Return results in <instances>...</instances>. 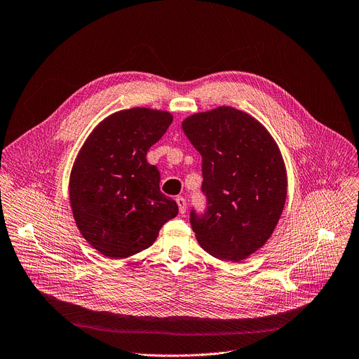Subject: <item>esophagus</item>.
Wrapping results in <instances>:
<instances>
[{
	"instance_id": "obj_1",
	"label": "esophagus",
	"mask_w": 359,
	"mask_h": 359,
	"mask_svg": "<svg viewBox=\"0 0 359 359\" xmlns=\"http://www.w3.org/2000/svg\"><path fill=\"white\" fill-rule=\"evenodd\" d=\"M176 203H177V206H179L180 215H184V213H186V209H187V201H186V198H184L183 196H177V197H176Z\"/></svg>"
}]
</instances>
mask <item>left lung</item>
I'll use <instances>...</instances> for the list:
<instances>
[{
    "instance_id": "8db88e82",
    "label": "left lung",
    "mask_w": 359,
    "mask_h": 359,
    "mask_svg": "<svg viewBox=\"0 0 359 359\" xmlns=\"http://www.w3.org/2000/svg\"><path fill=\"white\" fill-rule=\"evenodd\" d=\"M183 132L201 155L203 215L190 223L203 250L226 262H241L273 234L287 197L280 149L267 129L231 107L194 114Z\"/></svg>"
}]
</instances>
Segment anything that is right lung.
<instances>
[{
  "label": "right lung",
  "mask_w": 359,
  "mask_h": 359,
  "mask_svg": "<svg viewBox=\"0 0 359 359\" xmlns=\"http://www.w3.org/2000/svg\"><path fill=\"white\" fill-rule=\"evenodd\" d=\"M172 121L165 111H119L92 130L78 153L71 209L83 238L107 257L125 259L150 247L177 216L176 201L161 191L158 168L146 161Z\"/></svg>",
  "instance_id": "1"
}]
</instances>
